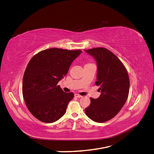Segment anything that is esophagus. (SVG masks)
<instances>
[{"instance_id": "1", "label": "esophagus", "mask_w": 154, "mask_h": 154, "mask_svg": "<svg viewBox=\"0 0 154 154\" xmlns=\"http://www.w3.org/2000/svg\"><path fill=\"white\" fill-rule=\"evenodd\" d=\"M74 96L76 97H78V98H80V97H82V96L78 94H74Z\"/></svg>"}]
</instances>
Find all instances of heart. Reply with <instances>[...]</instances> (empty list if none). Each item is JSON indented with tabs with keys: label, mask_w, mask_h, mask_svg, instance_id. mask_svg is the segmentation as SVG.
<instances>
[{
	"label": "heart",
	"mask_w": 154,
	"mask_h": 154,
	"mask_svg": "<svg viewBox=\"0 0 154 154\" xmlns=\"http://www.w3.org/2000/svg\"><path fill=\"white\" fill-rule=\"evenodd\" d=\"M87 64H89V63H87ZM86 65H87V64H86Z\"/></svg>",
	"instance_id": "obj_1"
}]
</instances>
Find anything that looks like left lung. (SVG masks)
Returning a JSON list of instances; mask_svg holds the SVG:
<instances>
[{
    "label": "left lung",
    "instance_id": "1",
    "mask_svg": "<svg viewBox=\"0 0 154 154\" xmlns=\"http://www.w3.org/2000/svg\"><path fill=\"white\" fill-rule=\"evenodd\" d=\"M97 62V81L101 94L91 97V104L85 109L86 115L97 123L107 122L122 109L127 101L130 88L129 76L123 63L110 51L103 48L85 50Z\"/></svg>",
    "mask_w": 154,
    "mask_h": 154
}]
</instances>
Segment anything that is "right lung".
Here are the masks:
<instances>
[{
	"mask_svg": "<svg viewBox=\"0 0 154 154\" xmlns=\"http://www.w3.org/2000/svg\"><path fill=\"white\" fill-rule=\"evenodd\" d=\"M81 53V50L51 48L30 60L23 78L22 94L27 109L36 119L53 123L66 113L74 94L63 92L57 84Z\"/></svg>",
	"mask_w": 154,
	"mask_h": 154,
	"instance_id": "add662e5",
	"label": "right lung"
}]
</instances>
